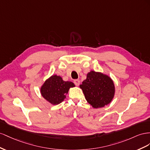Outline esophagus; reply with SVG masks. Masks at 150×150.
<instances>
[{
    "label": "esophagus",
    "mask_w": 150,
    "mask_h": 150,
    "mask_svg": "<svg viewBox=\"0 0 150 150\" xmlns=\"http://www.w3.org/2000/svg\"><path fill=\"white\" fill-rule=\"evenodd\" d=\"M74 83L76 85V86H79V85H80V80H78V79L74 80Z\"/></svg>",
    "instance_id": "1"
}]
</instances>
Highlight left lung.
Returning <instances> with one entry per match:
<instances>
[{
    "label": "left lung",
    "mask_w": 150,
    "mask_h": 150,
    "mask_svg": "<svg viewBox=\"0 0 150 150\" xmlns=\"http://www.w3.org/2000/svg\"><path fill=\"white\" fill-rule=\"evenodd\" d=\"M85 99L93 108H103L113 99L115 87L112 80L100 72L91 71L80 85Z\"/></svg>",
    "instance_id": "8db88e82"
}]
</instances>
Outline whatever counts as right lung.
Masks as SVG:
<instances>
[{
	"mask_svg": "<svg viewBox=\"0 0 150 150\" xmlns=\"http://www.w3.org/2000/svg\"><path fill=\"white\" fill-rule=\"evenodd\" d=\"M75 87L71 82L64 81L60 76L52 75L47 79L41 87V93L47 101L53 105L60 104L66 98L71 87Z\"/></svg>",
	"mask_w": 150,
	"mask_h": 150,
	"instance_id": "add662e5",
	"label": "right lung"
}]
</instances>
